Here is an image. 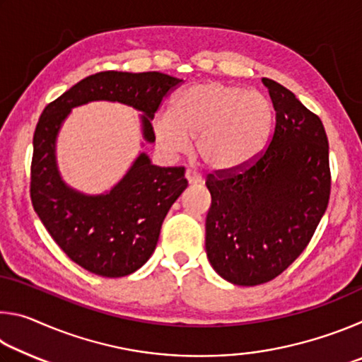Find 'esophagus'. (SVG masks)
I'll use <instances>...</instances> for the list:
<instances>
[{"label":"esophagus","instance_id":"34e87169","mask_svg":"<svg viewBox=\"0 0 362 362\" xmlns=\"http://www.w3.org/2000/svg\"><path fill=\"white\" fill-rule=\"evenodd\" d=\"M185 179H187V182L189 183V185H201V183L204 182L203 177H201L199 174L193 173V170H189V169L185 170Z\"/></svg>","mask_w":362,"mask_h":362}]
</instances>
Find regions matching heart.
I'll return each instance as SVG.
<instances>
[{
  "label": "heart",
  "instance_id": "b5f03b06",
  "mask_svg": "<svg viewBox=\"0 0 362 362\" xmlns=\"http://www.w3.org/2000/svg\"><path fill=\"white\" fill-rule=\"evenodd\" d=\"M274 108L267 95L243 86L206 81L175 97L170 113L158 115L153 132L169 155L194 153L211 169L240 168L265 148L273 131Z\"/></svg>",
  "mask_w": 362,
  "mask_h": 362
}]
</instances>
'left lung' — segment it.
I'll return each instance as SVG.
<instances>
[{
  "label": "left lung",
  "instance_id": "1",
  "mask_svg": "<svg viewBox=\"0 0 362 362\" xmlns=\"http://www.w3.org/2000/svg\"><path fill=\"white\" fill-rule=\"evenodd\" d=\"M276 124L268 148L247 166L211 174L206 254L236 286L276 278L297 257L327 209L329 145L321 119L273 79L262 78Z\"/></svg>",
  "mask_w": 362,
  "mask_h": 362
}]
</instances>
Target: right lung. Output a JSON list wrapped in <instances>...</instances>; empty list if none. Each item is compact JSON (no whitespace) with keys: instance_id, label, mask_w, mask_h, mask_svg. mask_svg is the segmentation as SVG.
<instances>
[{"instance_id":"1","label":"right lung","mask_w":362,"mask_h":362,"mask_svg":"<svg viewBox=\"0 0 362 362\" xmlns=\"http://www.w3.org/2000/svg\"><path fill=\"white\" fill-rule=\"evenodd\" d=\"M180 83L159 71H100L49 103L38 121L30 188L35 212L59 247L97 276H127L148 262L170 206L188 185L185 169L153 166L150 156L139 151L126 174L107 192H79L59 170L60 129L73 108L113 102L140 112V146L153 144V116L164 95Z\"/></svg>"}]
</instances>
